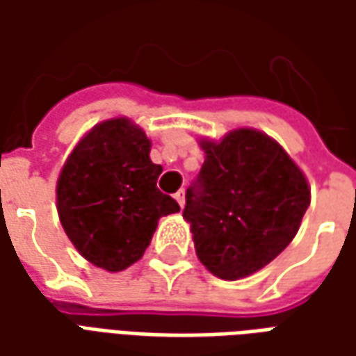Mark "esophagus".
<instances>
[{
    "mask_svg": "<svg viewBox=\"0 0 356 356\" xmlns=\"http://www.w3.org/2000/svg\"><path fill=\"white\" fill-rule=\"evenodd\" d=\"M175 200L179 202V206H181V208L185 206V191H183V188H181V191H179V193L175 194Z\"/></svg>",
    "mask_w": 356,
    "mask_h": 356,
    "instance_id": "34e87169",
    "label": "esophagus"
}]
</instances>
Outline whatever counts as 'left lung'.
<instances>
[{
    "label": "left lung",
    "instance_id": "8db88e82",
    "mask_svg": "<svg viewBox=\"0 0 356 356\" xmlns=\"http://www.w3.org/2000/svg\"><path fill=\"white\" fill-rule=\"evenodd\" d=\"M206 160L186 188L183 217L209 273L238 280L290 244L311 204L305 175L284 148L255 129L202 140Z\"/></svg>",
    "mask_w": 356,
    "mask_h": 356
}]
</instances>
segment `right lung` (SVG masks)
<instances>
[{"instance_id":"obj_1","label":"right lung","mask_w":356,"mask_h":356,"mask_svg":"<svg viewBox=\"0 0 356 356\" xmlns=\"http://www.w3.org/2000/svg\"><path fill=\"white\" fill-rule=\"evenodd\" d=\"M150 140L125 118L95 125L68 156L57 183L66 236L88 261L118 273L139 261L158 219L179 204L160 193L162 165L150 162Z\"/></svg>"}]
</instances>
